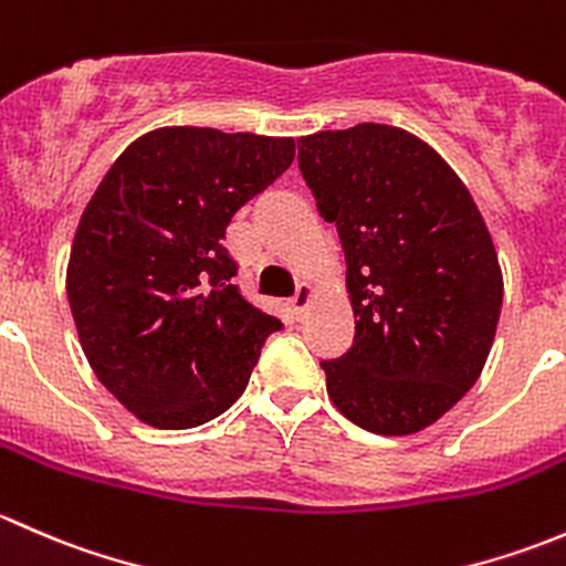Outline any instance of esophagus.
I'll return each instance as SVG.
<instances>
[{
	"label": "esophagus",
	"instance_id": "obj_1",
	"mask_svg": "<svg viewBox=\"0 0 566 566\" xmlns=\"http://www.w3.org/2000/svg\"><path fill=\"white\" fill-rule=\"evenodd\" d=\"M312 295H315V290H312V284H298V290H295V295L290 298V306H293V315L295 317H304L306 312H310V304H312Z\"/></svg>",
	"mask_w": 566,
	"mask_h": 566
}]
</instances>
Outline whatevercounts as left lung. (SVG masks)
<instances>
[{"instance_id": "1", "label": "left lung", "mask_w": 566, "mask_h": 566, "mask_svg": "<svg viewBox=\"0 0 566 566\" xmlns=\"http://www.w3.org/2000/svg\"><path fill=\"white\" fill-rule=\"evenodd\" d=\"M298 167L347 262L356 336L319 361L342 416L375 436L436 424L476 384L504 298L499 254L458 172L380 123L301 136Z\"/></svg>"}]
</instances>
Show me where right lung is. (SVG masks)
<instances>
[{"label": "right lung", "mask_w": 566, "mask_h": 566, "mask_svg": "<svg viewBox=\"0 0 566 566\" xmlns=\"http://www.w3.org/2000/svg\"><path fill=\"white\" fill-rule=\"evenodd\" d=\"M293 158V136L167 125L130 142L95 188L67 301L93 373L145 424L191 430L224 413L282 328L232 284L221 241Z\"/></svg>", "instance_id": "obj_1"}]
</instances>
